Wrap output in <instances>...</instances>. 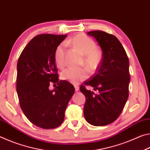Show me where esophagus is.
Segmentation results:
<instances>
[{
  "label": "esophagus",
  "instance_id": "esophagus-1",
  "mask_svg": "<svg viewBox=\"0 0 150 150\" xmlns=\"http://www.w3.org/2000/svg\"><path fill=\"white\" fill-rule=\"evenodd\" d=\"M75 92H77L79 90V87H78L77 85H75Z\"/></svg>",
  "mask_w": 150,
  "mask_h": 150
}]
</instances>
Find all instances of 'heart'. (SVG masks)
<instances>
[{
	"instance_id": "b5f03b06",
	"label": "heart",
	"mask_w": 150,
	"mask_h": 150,
	"mask_svg": "<svg viewBox=\"0 0 150 150\" xmlns=\"http://www.w3.org/2000/svg\"><path fill=\"white\" fill-rule=\"evenodd\" d=\"M71 44L84 55L83 64H84L90 72L93 73L98 69L102 62L103 54L96 48V44L93 40L83 34H76L67 41ZM65 45L62 43L57 45L54 53V59L56 64L62 68L65 65ZM62 79L69 81L72 84H78L88 77L87 71L85 68L69 67L62 73Z\"/></svg>"
}]
</instances>
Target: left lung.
<instances>
[{"mask_svg":"<svg viewBox=\"0 0 150 150\" xmlns=\"http://www.w3.org/2000/svg\"><path fill=\"white\" fill-rule=\"evenodd\" d=\"M87 34L95 38L99 44L103 59L96 73L84 83L97 90L98 95L87 90L83 85L80 87L86 97L83 112L89 124L106 126L118 118L128 100L129 60L122 45L114 35L100 30Z\"/></svg>","mask_w":150,"mask_h":150,"instance_id":"obj_1","label":"left lung"}]
</instances>
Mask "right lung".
<instances>
[{
    "mask_svg": "<svg viewBox=\"0 0 150 150\" xmlns=\"http://www.w3.org/2000/svg\"><path fill=\"white\" fill-rule=\"evenodd\" d=\"M67 35H36L24 47L18 61L16 91L20 108L32 124L44 129L62 124L75 92L70 83L59 81L54 59L55 49ZM51 83L56 86L54 90H49Z\"/></svg>",
    "mask_w": 150,
    "mask_h": 150,
    "instance_id": "add662e5",
    "label": "right lung"
}]
</instances>
